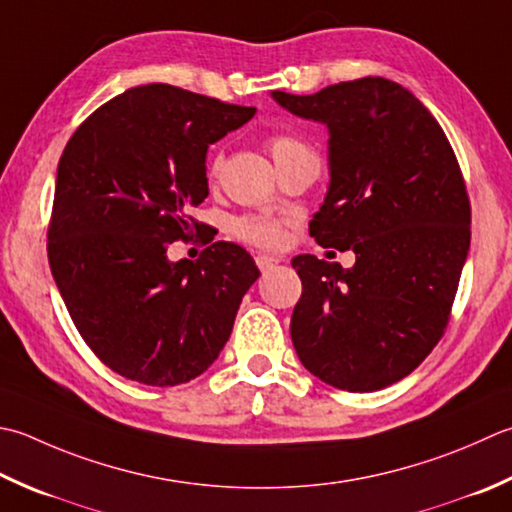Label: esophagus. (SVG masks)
I'll use <instances>...</instances> for the list:
<instances>
[{"mask_svg": "<svg viewBox=\"0 0 512 512\" xmlns=\"http://www.w3.org/2000/svg\"><path fill=\"white\" fill-rule=\"evenodd\" d=\"M255 262H257V268L262 270V273H268V270H273L279 264V259L277 257H268V255H257Z\"/></svg>", "mask_w": 512, "mask_h": 512, "instance_id": "34e87169", "label": "esophagus"}]
</instances>
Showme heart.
Listing matches in <instances>:
<instances>
[{
  "instance_id": "1",
  "label": "heart",
  "mask_w": 512,
  "mask_h": 512,
  "mask_svg": "<svg viewBox=\"0 0 512 512\" xmlns=\"http://www.w3.org/2000/svg\"><path fill=\"white\" fill-rule=\"evenodd\" d=\"M268 148H270V155H273L279 170L286 168L288 164L302 162V159H315L317 162L315 150L295 135H284V133L273 135L268 139ZM222 164H224V157L215 155L213 162H210V166H208L210 182H215V179L219 177ZM286 224H288V219H277L270 215H246V217H239L233 224V233L250 246L277 250V248H282L286 242Z\"/></svg>"
}]
</instances>
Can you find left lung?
<instances>
[{
	"label": "left lung",
	"mask_w": 512,
	"mask_h": 512,
	"mask_svg": "<svg viewBox=\"0 0 512 512\" xmlns=\"http://www.w3.org/2000/svg\"><path fill=\"white\" fill-rule=\"evenodd\" d=\"M273 99L328 126L330 184L308 230L355 253L353 268L293 257V346L322 382L373 393L413 373L444 335L470 248L462 170L437 119L390 79Z\"/></svg>",
	"instance_id": "obj_1"
}]
</instances>
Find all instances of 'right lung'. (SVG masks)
Instances as JSON below:
<instances>
[{"mask_svg": "<svg viewBox=\"0 0 512 512\" xmlns=\"http://www.w3.org/2000/svg\"><path fill=\"white\" fill-rule=\"evenodd\" d=\"M253 115V106L146 84L99 106L68 139L48 264L79 335L126 379L177 386L202 375L257 282L237 244L213 242L195 262L166 253L204 226L188 213L208 197V146Z\"/></svg>", "mask_w": 512, "mask_h": 512, "instance_id": "add662e5", "label": "right lung"}]
</instances>
